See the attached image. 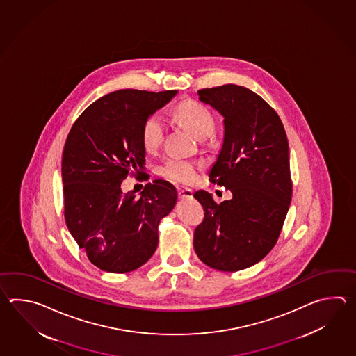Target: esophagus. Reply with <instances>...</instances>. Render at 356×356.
<instances>
[{
	"instance_id": "obj_1",
	"label": "esophagus",
	"mask_w": 356,
	"mask_h": 356,
	"mask_svg": "<svg viewBox=\"0 0 356 356\" xmlns=\"http://www.w3.org/2000/svg\"><path fill=\"white\" fill-rule=\"evenodd\" d=\"M178 196L179 198H192L193 197V192H192V189L189 188H179L178 189Z\"/></svg>"
}]
</instances>
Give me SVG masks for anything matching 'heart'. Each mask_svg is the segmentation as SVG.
Returning a JSON list of instances; mask_svg holds the SVG:
<instances>
[{
  "instance_id": "1",
  "label": "heart",
  "mask_w": 356,
  "mask_h": 356,
  "mask_svg": "<svg viewBox=\"0 0 356 356\" xmlns=\"http://www.w3.org/2000/svg\"><path fill=\"white\" fill-rule=\"evenodd\" d=\"M175 120L189 129L197 138L202 136H210L215 129V118L211 111L207 106L192 99L183 100L175 106ZM165 134V122L159 113L149 115L144 122L141 138L143 145L147 152H154L158 149L163 137ZM198 165L188 160H168L161 168V173L170 181L177 183H192L196 179Z\"/></svg>"
}]
</instances>
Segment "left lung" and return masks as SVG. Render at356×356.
<instances>
[{
  "label": "left lung",
  "instance_id": "obj_1",
  "mask_svg": "<svg viewBox=\"0 0 356 356\" xmlns=\"http://www.w3.org/2000/svg\"><path fill=\"white\" fill-rule=\"evenodd\" d=\"M198 97L224 117L209 177L233 197L216 204L202 189L193 195L204 210L193 247L204 265L234 273L258 264L279 239L293 193L288 137L277 113L244 86L202 89Z\"/></svg>",
  "mask_w": 356,
  "mask_h": 356
}]
</instances>
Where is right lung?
Wrapping results in <instances>:
<instances>
[{"mask_svg":"<svg viewBox=\"0 0 356 356\" xmlns=\"http://www.w3.org/2000/svg\"><path fill=\"white\" fill-rule=\"evenodd\" d=\"M178 91L123 89L106 94L83 111L68 134L62 154L65 220L92 265L106 273H131L158 247L160 220L173 210L175 187L147 183L137 197L123 193L131 173L144 177L141 132L146 118Z\"/></svg>","mask_w":356,"mask_h":356,"instance_id":"obj_1","label":"right lung"}]
</instances>
